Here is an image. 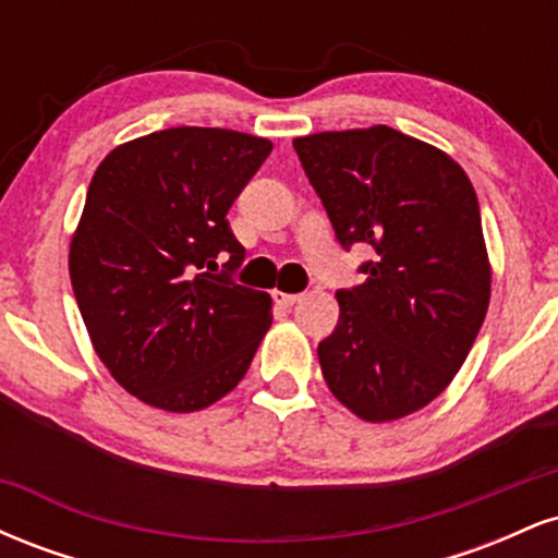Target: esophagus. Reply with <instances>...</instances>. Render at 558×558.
Returning a JSON list of instances; mask_svg holds the SVG:
<instances>
[{
    "label": "esophagus",
    "mask_w": 558,
    "mask_h": 558,
    "mask_svg": "<svg viewBox=\"0 0 558 558\" xmlns=\"http://www.w3.org/2000/svg\"><path fill=\"white\" fill-rule=\"evenodd\" d=\"M299 299H301V293H283V291L275 293V301H278V304H283V306H293Z\"/></svg>",
    "instance_id": "34e87169"
}]
</instances>
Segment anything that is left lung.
I'll return each mask as SVG.
<instances>
[{
	"label": "left lung",
	"instance_id": "1",
	"mask_svg": "<svg viewBox=\"0 0 558 558\" xmlns=\"http://www.w3.org/2000/svg\"><path fill=\"white\" fill-rule=\"evenodd\" d=\"M343 248L369 243L364 283L336 293L317 345L325 383L367 422L427 407L459 373L490 301L477 194L446 151L388 125L293 138Z\"/></svg>",
	"mask_w": 558,
	"mask_h": 558
}]
</instances>
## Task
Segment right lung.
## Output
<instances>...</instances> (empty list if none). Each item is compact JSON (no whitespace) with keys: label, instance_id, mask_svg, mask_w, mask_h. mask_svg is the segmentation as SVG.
I'll return each mask as SVG.
<instances>
[{"label":"right lung","instance_id":"add662e5","mask_svg":"<svg viewBox=\"0 0 558 558\" xmlns=\"http://www.w3.org/2000/svg\"><path fill=\"white\" fill-rule=\"evenodd\" d=\"M270 151L248 133L181 125L128 141L94 172L70 280L99 360L149 407L220 401L270 328L272 299L230 278L246 252L226 217Z\"/></svg>","mask_w":558,"mask_h":558}]
</instances>
